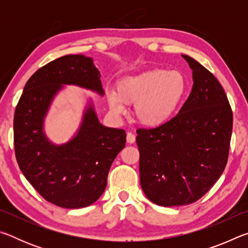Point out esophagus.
<instances>
[{"instance_id": "1", "label": "esophagus", "mask_w": 248, "mask_h": 248, "mask_svg": "<svg viewBox=\"0 0 248 248\" xmlns=\"http://www.w3.org/2000/svg\"><path fill=\"white\" fill-rule=\"evenodd\" d=\"M134 141H136V136H134V134L131 133V132H128L127 133V142H128V143L132 144V143H134Z\"/></svg>"}]
</instances>
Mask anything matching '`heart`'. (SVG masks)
I'll return each instance as SVG.
<instances>
[{"label":"heart","mask_w":248,"mask_h":248,"mask_svg":"<svg viewBox=\"0 0 248 248\" xmlns=\"http://www.w3.org/2000/svg\"><path fill=\"white\" fill-rule=\"evenodd\" d=\"M186 91V79L178 71L152 69L124 78L108 100L116 112L123 111L121 104L134 105L138 123L156 128L173 117Z\"/></svg>","instance_id":"heart-1"}]
</instances>
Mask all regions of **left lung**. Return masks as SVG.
<instances>
[{"mask_svg":"<svg viewBox=\"0 0 248 248\" xmlns=\"http://www.w3.org/2000/svg\"><path fill=\"white\" fill-rule=\"evenodd\" d=\"M183 57L192 70L189 97L164 124L137 130L142 190L163 207L194 203L207 194L225 169L232 136L223 87L198 61Z\"/></svg>","mask_w":248,"mask_h":248,"instance_id":"8db88e82","label":"left lung"}]
</instances>
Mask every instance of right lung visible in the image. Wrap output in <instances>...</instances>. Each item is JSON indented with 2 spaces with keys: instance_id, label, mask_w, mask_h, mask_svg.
<instances>
[{
  "instance_id": "add662e5",
  "label": "right lung",
  "mask_w": 248,
  "mask_h": 248,
  "mask_svg": "<svg viewBox=\"0 0 248 248\" xmlns=\"http://www.w3.org/2000/svg\"><path fill=\"white\" fill-rule=\"evenodd\" d=\"M64 84L104 95L99 71L82 54L58 58L37 70L15 109V155L24 176L43 198L58 207L78 209L103 195L109 169L125 145V131L100 124L90 105L77 136L65 144H52L44 133V119Z\"/></svg>"
}]
</instances>
